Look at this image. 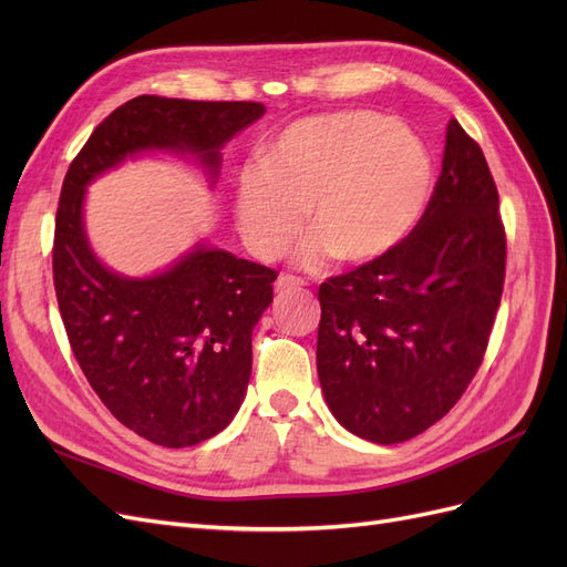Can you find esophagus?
Masks as SVG:
<instances>
[{
    "label": "esophagus",
    "instance_id": "34e87169",
    "mask_svg": "<svg viewBox=\"0 0 567 567\" xmlns=\"http://www.w3.org/2000/svg\"><path fill=\"white\" fill-rule=\"evenodd\" d=\"M302 286H305V279L293 277V274H281L277 284H274V288H277L279 293H286V290H296V288H302Z\"/></svg>",
    "mask_w": 567,
    "mask_h": 567
}]
</instances>
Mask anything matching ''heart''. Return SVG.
Listing matches in <instances>:
<instances>
[{"label": "heart", "mask_w": 567, "mask_h": 567, "mask_svg": "<svg viewBox=\"0 0 567 567\" xmlns=\"http://www.w3.org/2000/svg\"><path fill=\"white\" fill-rule=\"evenodd\" d=\"M435 165L419 136L394 120L350 111L298 120L269 146L267 163H248L236 186V221L246 246L277 260L307 221L317 234L302 262L329 257L375 262L414 231L431 198Z\"/></svg>", "instance_id": "1"}]
</instances>
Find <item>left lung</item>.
Wrapping results in <instances>:
<instances>
[{
	"instance_id": "8db88e82",
	"label": "left lung",
	"mask_w": 567,
	"mask_h": 567,
	"mask_svg": "<svg viewBox=\"0 0 567 567\" xmlns=\"http://www.w3.org/2000/svg\"><path fill=\"white\" fill-rule=\"evenodd\" d=\"M506 274L499 192L456 120L404 244L319 286L317 371L333 416L375 444L427 431L461 400L489 342Z\"/></svg>"
}]
</instances>
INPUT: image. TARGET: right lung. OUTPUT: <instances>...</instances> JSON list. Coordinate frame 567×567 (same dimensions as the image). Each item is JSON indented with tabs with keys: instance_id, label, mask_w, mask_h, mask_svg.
I'll list each match as a JSON object with an SVG mask.
<instances>
[{
	"instance_id": "obj_1",
	"label": "right lung",
	"mask_w": 567,
	"mask_h": 567,
	"mask_svg": "<svg viewBox=\"0 0 567 567\" xmlns=\"http://www.w3.org/2000/svg\"><path fill=\"white\" fill-rule=\"evenodd\" d=\"M262 113L257 101L136 96L101 120L63 179L51 265L68 342L111 414L161 447H192L236 416L277 271L198 246L151 279L120 277L90 250L84 186L146 148L198 153L215 177L219 148Z\"/></svg>"
}]
</instances>
